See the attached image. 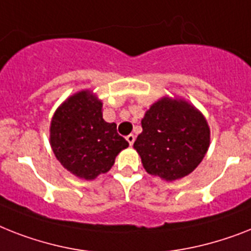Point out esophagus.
Wrapping results in <instances>:
<instances>
[{
	"label": "esophagus",
	"mask_w": 251,
	"mask_h": 251,
	"mask_svg": "<svg viewBox=\"0 0 251 251\" xmlns=\"http://www.w3.org/2000/svg\"><path fill=\"white\" fill-rule=\"evenodd\" d=\"M126 140L129 142L130 146H132V144H134V142H135V135H134V134H129V135L126 136Z\"/></svg>",
	"instance_id": "34e87169"
}]
</instances>
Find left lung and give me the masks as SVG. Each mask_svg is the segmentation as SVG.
<instances>
[{"label":"left lung","instance_id":"left-lung-1","mask_svg":"<svg viewBox=\"0 0 251 251\" xmlns=\"http://www.w3.org/2000/svg\"><path fill=\"white\" fill-rule=\"evenodd\" d=\"M134 148L147 173L175 180L192 173L210 143L206 120L183 100L164 98L147 111Z\"/></svg>","mask_w":251,"mask_h":251}]
</instances>
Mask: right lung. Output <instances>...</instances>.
Returning a JSON list of instances; mask_svg holds the SVG:
<instances>
[{
  "label": "right lung",
  "mask_w": 251,
  "mask_h": 251,
  "mask_svg": "<svg viewBox=\"0 0 251 251\" xmlns=\"http://www.w3.org/2000/svg\"><path fill=\"white\" fill-rule=\"evenodd\" d=\"M50 142L60 164L83 179L107 173L116 156L129 147L115 122L103 120L100 100L87 91L71 97L55 112Z\"/></svg>",
  "instance_id": "right-lung-1"
}]
</instances>
